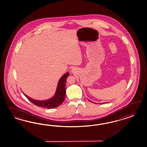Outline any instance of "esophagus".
I'll use <instances>...</instances> for the list:
<instances>
[{
	"label": "esophagus",
	"instance_id": "1",
	"mask_svg": "<svg viewBox=\"0 0 147 147\" xmlns=\"http://www.w3.org/2000/svg\"><path fill=\"white\" fill-rule=\"evenodd\" d=\"M71 71L73 74H75L76 72V70L75 68H72L71 69Z\"/></svg>",
	"mask_w": 147,
	"mask_h": 147
}]
</instances>
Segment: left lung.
Listing matches in <instances>:
<instances>
[{
  "mask_svg": "<svg viewBox=\"0 0 147 147\" xmlns=\"http://www.w3.org/2000/svg\"><path fill=\"white\" fill-rule=\"evenodd\" d=\"M88 100L89 101H90V102H92V101H91V100H89L88 99ZM94 103H95V102H94ZM104 103H106V102H102V104H104Z\"/></svg>",
  "mask_w": 147,
  "mask_h": 147,
  "instance_id": "left-lung-1",
  "label": "left lung"
}]
</instances>
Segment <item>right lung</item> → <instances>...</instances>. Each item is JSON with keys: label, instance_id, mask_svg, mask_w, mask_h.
Listing matches in <instances>:
<instances>
[{"label": "right lung", "instance_id": "obj_1", "mask_svg": "<svg viewBox=\"0 0 147 147\" xmlns=\"http://www.w3.org/2000/svg\"><path fill=\"white\" fill-rule=\"evenodd\" d=\"M69 76L68 72L64 74L59 80L56 90L54 95L51 98L45 100H36L23 94L30 102L38 107L47 109H52L58 107L65 100V82L67 77Z\"/></svg>", "mask_w": 147, "mask_h": 147}]
</instances>
